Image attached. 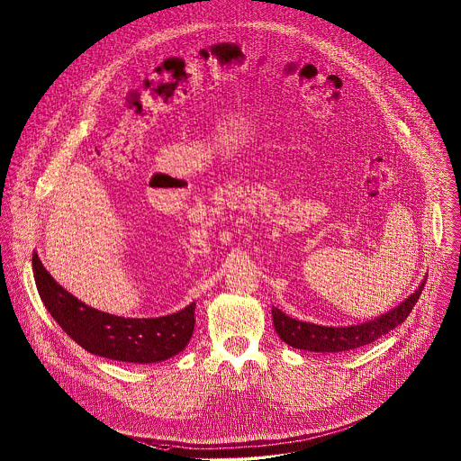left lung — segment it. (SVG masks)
Here are the masks:
<instances>
[{
  "label": "left lung",
  "mask_w": 461,
  "mask_h": 461,
  "mask_svg": "<svg viewBox=\"0 0 461 461\" xmlns=\"http://www.w3.org/2000/svg\"><path fill=\"white\" fill-rule=\"evenodd\" d=\"M424 283L426 281H422V285L415 290V294L410 295L397 308L364 324L348 326V328L317 326L312 322L295 321L285 315L275 306H273V322L279 339L295 349L315 351V353H344V351L358 349L362 346H367L370 342L377 340L379 337L386 335L388 331L397 328L402 321H406V317L410 315L417 299L422 294Z\"/></svg>",
  "instance_id": "1"
}]
</instances>
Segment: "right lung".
<instances>
[{
    "instance_id": "obj_1",
    "label": "right lung",
    "mask_w": 461,
    "mask_h": 461,
    "mask_svg": "<svg viewBox=\"0 0 461 461\" xmlns=\"http://www.w3.org/2000/svg\"><path fill=\"white\" fill-rule=\"evenodd\" d=\"M39 295L59 326L86 351L126 364H157L182 353L194 331L195 303L157 319H124L87 306L48 275L33 255Z\"/></svg>"
}]
</instances>
